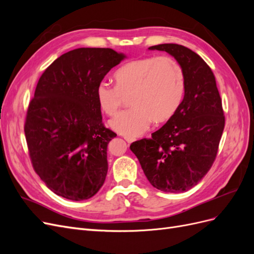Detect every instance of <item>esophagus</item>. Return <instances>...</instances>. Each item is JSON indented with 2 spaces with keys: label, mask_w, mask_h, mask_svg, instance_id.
Segmentation results:
<instances>
[{
  "label": "esophagus",
  "mask_w": 254,
  "mask_h": 254,
  "mask_svg": "<svg viewBox=\"0 0 254 254\" xmlns=\"http://www.w3.org/2000/svg\"><path fill=\"white\" fill-rule=\"evenodd\" d=\"M125 140H126V142H127L128 144H130V143H132V142L135 141L134 137H125Z\"/></svg>",
  "instance_id": "34e87169"
}]
</instances>
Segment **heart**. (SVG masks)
Wrapping results in <instances>:
<instances>
[{
	"instance_id": "b5f03b06",
	"label": "heart",
	"mask_w": 254,
	"mask_h": 254,
	"mask_svg": "<svg viewBox=\"0 0 254 254\" xmlns=\"http://www.w3.org/2000/svg\"><path fill=\"white\" fill-rule=\"evenodd\" d=\"M115 86L105 80L95 89L96 102L109 117L119 111L129 98L132 108L120 112L109 125L128 137L141 135L153 121L163 124L178 112L187 90L183 66L168 56H145L122 65L114 73Z\"/></svg>"
}]
</instances>
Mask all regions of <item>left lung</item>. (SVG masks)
<instances>
[{"instance_id":"left-lung-1","label":"left lung","mask_w":254,"mask_h":254,"mask_svg":"<svg viewBox=\"0 0 254 254\" xmlns=\"http://www.w3.org/2000/svg\"><path fill=\"white\" fill-rule=\"evenodd\" d=\"M148 49L165 51L179 61L186 72V95L171 121L130 149L153 188L181 193L198 184L216 159L225 128L221 98L211 67L195 52L175 43Z\"/></svg>"}]
</instances>
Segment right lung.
<instances>
[{
	"mask_svg": "<svg viewBox=\"0 0 254 254\" xmlns=\"http://www.w3.org/2000/svg\"><path fill=\"white\" fill-rule=\"evenodd\" d=\"M125 58L112 49L80 48L43 72L28 105L24 132L35 172L51 190L70 200L93 197L107 172L106 128L95 89Z\"/></svg>",
	"mask_w": 254,
	"mask_h": 254,
	"instance_id": "obj_1",
	"label": "right lung"
}]
</instances>
